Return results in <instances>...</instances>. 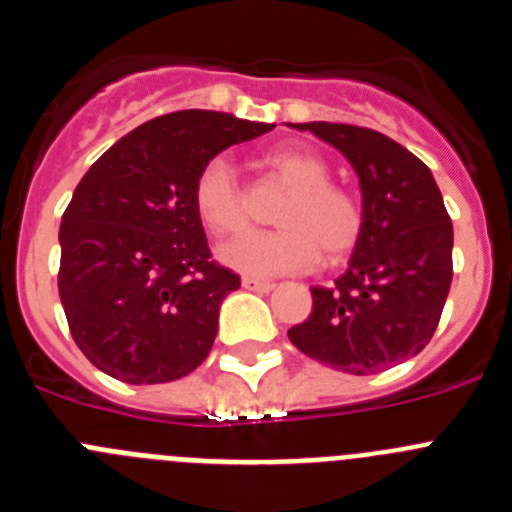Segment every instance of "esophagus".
<instances>
[{"mask_svg":"<svg viewBox=\"0 0 512 512\" xmlns=\"http://www.w3.org/2000/svg\"><path fill=\"white\" fill-rule=\"evenodd\" d=\"M243 287L251 289V292H271L274 289V282H266V279L259 277H243Z\"/></svg>","mask_w":512,"mask_h":512,"instance_id":"obj_1","label":"esophagus"}]
</instances>
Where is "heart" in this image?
<instances>
[{"instance_id":"1","label":"heart","mask_w":512,"mask_h":512,"mask_svg":"<svg viewBox=\"0 0 512 512\" xmlns=\"http://www.w3.org/2000/svg\"><path fill=\"white\" fill-rule=\"evenodd\" d=\"M264 166L289 189L277 212V230L243 233L217 248L225 266L251 277L300 271L320 259L338 261L364 233V205L351 189L328 182L325 158L307 148H274ZM197 217L210 233L228 235L246 225V205L235 169L225 156L210 158L192 187Z\"/></svg>"}]
</instances>
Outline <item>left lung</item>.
Returning a JSON list of instances; mask_svg holds the SVG:
<instances>
[{
	"instance_id": "1",
	"label": "left lung",
	"mask_w": 512,
	"mask_h": 512,
	"mask_svg": "<svg viewBox=\"0 0 512 512\" xmlns=\"http://www.w3.org/2000/svg\"><path fill=\"white\" fill-rule=\"evenodd\" d=\"M292 125V122H289ZM348 158L364 233L333 287H312V312L289 328L302 354L346 374H377L431 341L449 297L454 228L441 189L418 156L377 130L297 122Z\"/></svg>"
}]
</instances>
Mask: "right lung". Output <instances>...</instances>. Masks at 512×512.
<instances>
[{
	"instance_id": "add662e5",
	"label": "right lung",
	"mask_w": 512,
	"mask_h": 512,
	"mask_svg": "<svg viewBox=\"0 0 512 512\" xmlns=\"http://www.w3.org/2000/svg\"><path fill=\"white\" fill-rule=\"evenodd\" d=\"M269 130L225 112H171L122 135L84 174L58 230V295L99 372L161 384L207 359L241 277L212 261L194 179L220 151Z\"/></svg>"
}]
</instances>
